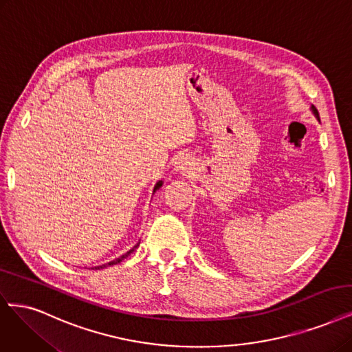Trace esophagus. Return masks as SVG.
I'll list each match as a JSON object with an SVG mask.
<instances>
[{"instance_id":"esophagus-1","label":"esophagus","mask_w":352,"mask_h":352,"mask_svg":"<svg viewBox=\"0 0 352 352\" xmlns=\"http://www.w3.org/2000/svg\"><path fill=\"white\" fill-rule=\"evenodd\" d=\"M189 166H190V163L186 160V159H184V157H182V159H179V162L176 163V170L179 172H185V170H189Z\"/></svg>"}]
</instances>
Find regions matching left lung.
I'll list each match as a JSON object with an SVG mask.
<instances>
[{
  "label": "left lung",
  "mask_w": 352,
  "mask_h": 352,
  "mask_svg": "<svg viewBox=\"0 0 352 352\" xmlns=\"http://www.w3.org/2000/svg\"><path fill=\"white\" fill-rule=\"evenodd\" d=\"M310 109H311V112H313V115H314V116H316V118H318V120H319V122H320V118H319V112H318V109H316V107H314L313 104H311V107H310Z\"/></svg>",
  "instance_id": "8db88e82"
}]
</instances>
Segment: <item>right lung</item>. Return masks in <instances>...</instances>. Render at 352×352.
Wrapping results in <instances>:
<instances>
[{"label":"right lung","mask_w":352,"mask_h":352,"mask_svg":"<svg viewBox=\"0 0 352 352\" xmlns=\"http://www.w3.org/2000/svg\"><path fill=\"white\" fill-rule=\"evenodd\" d=\"M162 185H163V182L162 180H159V182H157V184H155V186H154V190L153 192H155L157 189H160L162 188ZM140 246V241H138V243L134 246V248H132L131 250H128L125 254H122V256H119L118 259H115V261H112V262H107V263H104V265H100V266H96V268L94 270H102V268H106V266H112V265H116V263H119V262H122L126 256H129V254L132 253V252H134L137 248Z\"/></svg>","instance_id":"add662e5"}]
</instances>
